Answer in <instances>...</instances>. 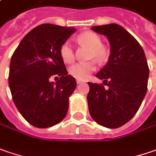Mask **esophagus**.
<instances>
[{
	"mask_svg": "<svg viewBox=\"0 0 156 156\" xmlns=\"http://www.w3.org/2000/svg\"><path fill=\"white\" fill-rule=\"evenodd\" d=\"M77 84H78V85H81V84H83V81H81V80H77Z\"/></svg>",
	"mask_w": 156,
	"mask_h": 156,
	"instance_id": "obj_1",
	"label": "esophagus"
}]
</instances>
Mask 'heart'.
Masks as SVG:
<instances>
[{"mask_svg": "<svg viewBox=\"0 0 156 156\" xmlns=\"http://www.w3.org/2000/svg\"><path fill=\"white\" fill-rule=\"evenodd\" d=\"M76 39L79 44H85L91 49V58H95L99 62H102L108 57L109 51L104 45L101 44V38L96 33L91 31H85L78 35ZM59 53L61 58L66 64H71L74 61V51L69 42H65L61 45ZM95 70V62H80L71 66L69 69V73L72 77L78 78L79 80H85L89 78L91 72Z\"/></svg>", "mask_w": 156, "mask_h": 156, "instance_id": "obj_1", "label": "heart"}]
</instances>
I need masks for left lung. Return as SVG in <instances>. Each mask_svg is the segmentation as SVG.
Wrapping results in <instances>:
<instances>
[{
  "mask_svg": "<svg viewBox=\"0 0 156 156\" xmlns=\"http://www.w3.org/2000/svg\"><path fill=\"white\" fill-rule=\"evenodd\" d=\"M91 30L108 39L110 56L107 64L96 74L108 88L88 83L89 112L99 125L117 128L139 110L147 90L148 65L142 47L120 25L93 26Z\"/></svg>",
  "mask_w": 156,
  "mask_h": 156,
  "instance_id": "obj_1",
  "label": "left lung"
}]
</instances>
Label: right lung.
Here are the masks:
<instances>
[{"mask_svg":"<svg viewBox=\"0 0 156 156\" xmlns=\"http://www.w3.org/2000/svg\"><path fill=\"white\" fill-rule=\"evenodd\" d=\"M75 31L55 24L39 25L24 37L12 55L9 75L12 98L23 117L36 127L56 125L67 114L77 82L68 75L59 50ZM52 76L60 78L51 82Z\"/></svg>","mask_w":156,"mask_h":156,"instance_id":"1","label":"right lung"}]
</instances>
